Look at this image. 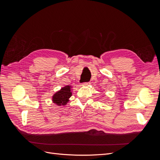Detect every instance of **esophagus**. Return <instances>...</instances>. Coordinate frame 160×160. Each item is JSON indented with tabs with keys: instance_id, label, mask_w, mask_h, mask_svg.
Wrapping results in <instances>:
<instances>
[{
	"instance_id": "34e87169",
	"label": "esophagus",
	"mask_w": 160,
	"mask_h": 160,
	"mask_svg": "<svg viewBox=\"0 0 160 160\" xmlns=\"http://www.w3.org/2000/svg\"><path fill=\"white\" fill-rule=\"evenodd\" d=\"M90 84V83H89V82H86V83H83L81 84V86H88Z\"/></svg>"
}]
</instances>
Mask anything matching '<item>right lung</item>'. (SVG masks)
<instances>
[{"label": "right lung", "instance_id": "obj_1", "mask_svg": "<svg viewBox=\"0 0 160 160\" xmlns=\"http://www.w3.org/2000/svg\"><path fill=\"white\" fill-rule=\"evenodd\" d=\"M72 95V87L69 85L64 86L52 96L53 103L58 106H65L69 101Z\"/></svg>", "mask_w": 160, "mask_h": 160}]
</instances>
